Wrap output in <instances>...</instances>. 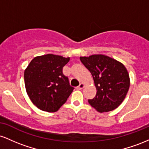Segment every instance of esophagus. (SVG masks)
Instances as JSON below:
<instances>
[{"instance_id":"esophagus-1","label":"esophagus","mask_w":149,"mask_h":149,"mask_svg":"<svg viewBox=\"0 0 149 149\" xmlns=\"http://www.w3.org/2000/svg\"><path fill=\"white\" fill-rule=\"evenodd\" d=\"M84 86H85V85L83 84V83H80V84L78 85L76 88L78 89V90H82V89L84 88Z\"/></svg>"}]
</instances>
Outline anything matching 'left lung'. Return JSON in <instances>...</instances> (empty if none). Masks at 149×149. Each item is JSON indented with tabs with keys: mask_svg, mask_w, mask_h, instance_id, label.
I'll return each mask as SVG.
<instances>
[{
	"mask_svg": "<svg viewBox=\"0 0 149 149\" xmlns=\"http://www.w3.org/2000/svg\"><path fill=\"white\" fill-rule=\"evenodd\" d=\"M80 59L91 73L97 88L96 96L88 100L89 104L100 113L114 110L125 98L130 88L126 68L122 63L102 54Z\"/></svg>",
	"mask_w": 149,
	"mask_h": 149,
	"instance_id": "1",
	"label": "left lung"
}]
</instances>
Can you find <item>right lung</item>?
<instances>
[{"mask_svg":"<svg viewBox=\"0 0 149 149\" xmlns=\"http://www.w3.org/2000/svg\"><path fill=\"white\" fill-rule=\"evenodd\" d=\"M69 57L48 54L31 60L24 71L26 92L36 107L55 112L66 102L74 88L63 73Z\"/></svg>","mask_w":149,"mask_h":149,"instance_id":"add662e5","label":"right lung"}]
</instances>
